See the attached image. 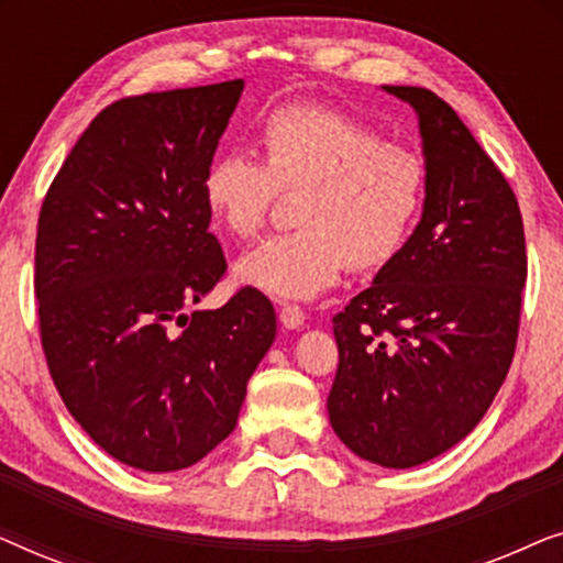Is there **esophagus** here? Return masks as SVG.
<instances>
[{"instance_id":"obj_1","label":"esophagus","mask_w":563,"mask_h":563,"mask_svg":"<svg viewBox=\"0 0 563 563\" xmlns=\"http://www.w3.org/2000/svg\"><path fill=\"white\" fill-rule=\"evenodd\" d=\"M279 322L287 330H299L305 325V310L297 305H284L279 310Z\"/></svg>"}]
</instances>
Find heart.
Returning <instances> with one entry per match:
<instances>
[{
  "mask_svg": "<svg viewBox=\"0 0 563 563\" xmlns=\"http://www.w3.org/2000/svg\"><path fill=\"white\" fill-rule=\"evenodd\" d=\"M426 164L364 122L318 107H282L256 133V158L222 153L202 176L207 212L222 233L253 238L276 191H299L295 233L268 238L238 261V284L276 299L318 297L351 268L384 266L402 251L426 199Z\"/></svg>",
  "mask_w": 563,
  "mask_h": 563,
  "instance_id": "heart-1",
  "label": "heart"
}]
</instances>
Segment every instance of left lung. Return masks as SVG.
<instances>
[{"mask_svg":"<svg viewBox=\"0 0 563 563\" xmlns=\"http://www.w3.org/2000/svg\"><path fill=\"white\" fill-rule=\"evenodd\" d=\"M418 114L426 199L402 251L333 318L335 435L384 468L441 456L510 372L528 276L518 199L441 97L382 87Z\"/></svg>","mask_w":563,"mask_h":563,"instance_id":"8db88e82","label":"left lung"}]
</instances>
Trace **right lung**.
I'll list each match as a JSON object with an SVG mask.
<instances>
[{
    "label": "right lung",
    "mask_w": 563,
    "mask_h": 563,
    "mask_svg": "<svg viewBox=\"0 0 563 563\" xmlns=\"http://www.w3.org/2000/svg\"><path fill=\"white\" fill-rule=\"evenodd\" d=\"M245 81L153 91L97 114L45 195L35 241L43 351L60 399L99 449L179 472L235 430L276 314L225 274L202 176Z\"/></svg>",
    "instance_id": "add662e5"
}]
</instances>
